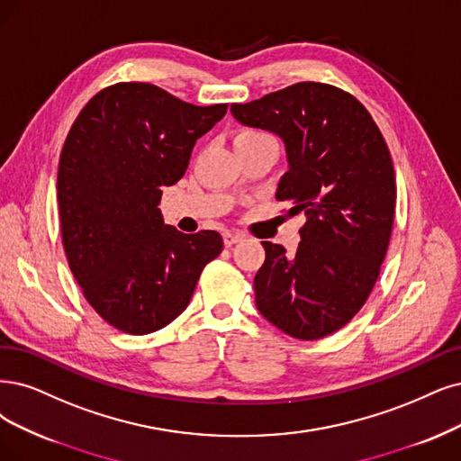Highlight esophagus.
<instances>
[{
    "instance_id": "1",
    "label": "esophagus",
    "mask_w": 461,
    "mask_h": 461,
    "mask_svg": "<svg viewBox=\"0 0 461 461\" xmlns=\"http://www.w3.org/2000/svg\"><path fill=\"white\" fill-rule=\"evenodd\" d=\"M224 245L226 247H231V245H235V243H240L241 240H243V235L241 233H235V231H224Z\"/></svg>"
}]
</instances>
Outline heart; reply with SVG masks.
Wrapping results in <instances>:
<instances>
[{
  "mask_svg": "<svg viewBox=\"0 0 461 461\" xmlns=\"http://www.w3.org/2000/svg\"><path fill=\"white\" fill-rule=\"evenodd\" d=\"M266 139H271V136L262 131H257V129H245V131H240L235 134L233 144H235V148H240V146H247V144L266 140Z\"/></svg>",
  "mask_w": 461,
  "mask_h": 461,
  "instance_id": "b5f03b06",
  "label": "heart"
}]
</instances>
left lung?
<instances>
[{
    "label": "left lung",
    "mask_w": 461,
    "mask_h": 461,
    "mask_svg": "<svg viewBox=\"0 0 461 461\" xmlns=\"http://www.w3.org/2000/svg\"><path fill=\"white\" fill-rule=\"evenodd\" d=\"M231 113L281 136L288 170L276 197L305 216L294 254L262 241L257 308L288 336L325 338L359 313L380 276L397 201L387 144L361 102L327 83H294Z\"/></svg>",
    "instance_id": "left-lung-1"
}]
</instances>
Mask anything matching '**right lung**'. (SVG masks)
<instances>
[{"label":"right lung","instance_id":"right-lung-1","mask_svg":"<svg viewBox=\"0 0 461 461\" xmlns=\"http://www.w3.org/2000/svg\"><path fill=\"white\" fill-rule=\"evenodd\" d=\"M226 110L125 81L96 93L68 132L57 178L62 245L83 296L112 327L136 336L167 327L224 249L218 231L167 226L158 204Z\"/></svg>","mask_w":461,"mask_h":461}]
</instances>
